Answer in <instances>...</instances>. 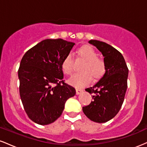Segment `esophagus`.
<instances>
[{"instance_id": "34e87169", "label": "esophagus", "mask_w": 147, "mask_h": 147, "mask_svg": "<svg viewBox=\"0 0 147 147\" xmlns=\"http://www.w3.org/2000/svg\"><path fill=\"white\" fill-rule=\"evenodd\" d=\"M82 91L83 90H82V89H76V94H77V95H79Z\"/></svg>"}]
</instances>
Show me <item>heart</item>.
<instances>
[{
	"instance_id": "1",
	"label": "heart",
	"mask_w": 147,
	"mask_h": 147,
	"mask_svg": "<svg viewBox=\"0 0 147 147\" xmlns=\"http://www.w3.org/2000/svg\"><path fill=\"white\" fill-rule=\"evenodd\" d=\"M79 56L86 60L82 70L77 72L68 79V83L76 88H83L92 81V75L95 79H99L106 72L104 61L99 58L98 54L92 47L88 45L82 47L77 50ZM62 70L65 75H71L74 70V59L71 53L66 55L62 61Z\"/></svg>"
}]
</instances>
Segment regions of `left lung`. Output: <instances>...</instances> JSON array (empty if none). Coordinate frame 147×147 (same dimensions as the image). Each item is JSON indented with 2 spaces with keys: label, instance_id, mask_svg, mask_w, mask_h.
Returning a JSON list of instances; mask_svg holds the SVG:
<instances>
[{
  "label": "left lung",
  "instance_id": "1",
  "mask_svg": "<svg viewBox=\"0 0 147 147\" xmlns=\"http://www.w3.org/2000/svg\"><path fill=\"white\" fill-rule=\"evenodd\" d=\"M88 43L102 52L106 72L97 83L86 89L92 94L93 100L82 110L90 120L104 123L113 119L122 107L127 89L129 69L122 54L113 46L97 40Z\"/></svg>",
  "mask_w": 147,
  "mask_h": 147
}]
</instances>
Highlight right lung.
Wrapping results in <instances>:
<instances>
[{
	"instance_id": "add662e5",
	"label": "right lung",
	"mask_w": 147,
	"mask_h": 147,
	"mask_svg": "<svg viewBox=\"0 0 147 147\" xmlns=\"http://www.w3.org/2000/svg\"><path fill=\"white\" fill-rule=\"evenodd\" d=\"M75 43L61 38L43 40L25 52L18 75L19 92L27 115L34 122L47 125L62 114L65 102L76 94L64 83L61 63Z\"/></svg>"
}]
</instances>
